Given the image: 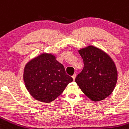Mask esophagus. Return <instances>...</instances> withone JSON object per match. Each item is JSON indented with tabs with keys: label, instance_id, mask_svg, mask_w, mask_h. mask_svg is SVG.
I'll list each match as a JSON object with an SVG mask.
<instances>
[{
	"label": "esophagus",
	"instance_id": "esophagus-1",
	"mask_svg": "<svg viewBox=\"0 0 129 129\" xmlns=\"http://www.w3.org/2000/svg\"><path fill=\"white\" fill-rule=\"evenodd\" d=\"M75 77H76V74H74V75H72V78H73V79H74V80H75Z\"/></svg>",
	"mask_w": 129,
	"mask_h": 129
}]
</instances>
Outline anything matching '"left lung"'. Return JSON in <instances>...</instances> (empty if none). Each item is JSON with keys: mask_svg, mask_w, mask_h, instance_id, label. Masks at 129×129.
I'll list each match as a JSON object with an SVG mask.
<instances>
[{"mask_svg": "<svg viewBox=\"0 0 129 129\" xmlns=\"http://www.w3.org/2000/svg\"><path fill=\"white\" fill-rule=\"evenodd\" d=\"M83 70L75 81L93 101H100L111 94L117 82V70L110 57L98 48L89 46L79 51Z\"/></svg>", "mask_w": 129, "mask_h": 129, "instance_id": "1", "label": "left lung"}]
</instances>
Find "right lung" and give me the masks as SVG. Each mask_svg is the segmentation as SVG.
Listing matches in <instances>:
<instances>
[{
  "mask_svg": "<svg viewBox=\"0 0 129 129\" xmlns=\"http://www.w3.org/2000/svg\"><path fill=\"white\" fill-rule=\"evenodd\" d=\"M23 80L26 88L36 100L50 102L73 81L64 67L52 54H43L25 66Z\"/></svg>",
  "mask_w": 129,
  "mask_h": 129,
  "instance_id": "right-lung-1",
  "label": "right lung"
}]
</instances>
